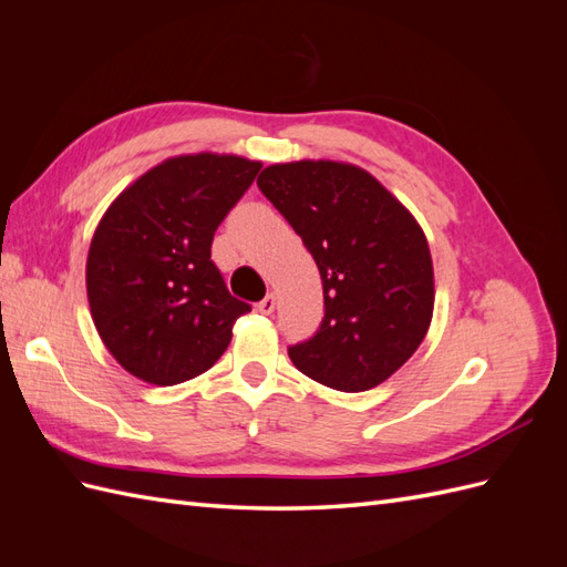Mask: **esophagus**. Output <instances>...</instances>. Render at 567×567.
Listing matches in <instances>:
<instances>
[{
  "label": "esophagus",
  "instance_id": "esophagus-1",
  "mask_svg": "<svg viewBox=\"0 0 567 567\" xmlns=\"http://www.w3.org/2000/svg\"><path fill=\"white\" fill-rule=\"evenodd\" d=\"M257 310H260L262 315H271L274 310H277V298L269 293L267 298H262L260 302H257Z\"/></svg>",
  "mask_w": 567,
  "mask_h": 567
}]
</instances>
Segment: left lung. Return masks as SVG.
<instances>
[{
    "mask_svg": "<svg viewBox=\"0 0 567 567\" xmlns=\"http://www.w3.org/2000/svg\"><path fill=\"white\" fill-rule=\"evenodd\" d=\"M257 186L321 274V326L288 348L290 362L340 392L381 385L419 350L433 319V257L416 217L350 163H277Z\"/></svg>",
    "mask_w": 567,
    "mask_h": 567,
    "instance_id": "8db88e82",
    "label": "left lung"
}]
</instances>
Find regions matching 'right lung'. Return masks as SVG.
I'll use <instances>...</instances> for the list:
<instances>
[{"label": "right lung", "mask_w": 567, "mask_h": 567, "mask_svg": "<svg viewBox=\"0 0 567 567\" xmlns=\"http://www.w3.org/2000/svg\"><path fill=\"white\" fill-rule=\"evenodd\" d=\"M260 161L231 153L167 158L134 179L101 217L87 255V300L115 362L151 385L208 371L250 305L210 260L213 236Z\"/></svg>", "instance_id": "1"}]
</instances>
